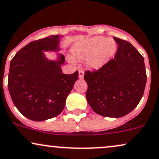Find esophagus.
Wrapping results in <instances>:
<instances>
[{
    "label": "esophagus",
    "instance_id": "34e87169",
    "mask_svg": "<svg viewBox=\"0 0 159 159\" xmlns=\"http://www.w3.org/2000/svg\"><path fill=\"white\" fill-rule=\"evenodd\" d=\"M78 73H79L78 77H79L80 79H83V78H84V70H79Z\"/></svg>",
    "mask_w": 159,
    "mask_h": 159
}]
</instances>
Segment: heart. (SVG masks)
<instances>
[{
    "label": "heart",
    "mask_w": 159,
    "mask_h": 159,
    "mask_svg": "<svg viewBox=\"0 0 159 159\" xmlns=\"http://www.w3.org/2000/svg\"><path fill=\"white\" fill-rule=\"evenodd\" d=\"M116 51V44L113 39L94 37L76 47L73 51L75 57L88 59L92 68L98 69L106 65Z\"/></svg>",
    "instance_id": "heart-1"
}]
</instances>
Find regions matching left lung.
Listing matches in <instances>:
<instances>
[{
  "label": "left lung",
  "instance_id": "obj_1",
  "mask_svg": "<svg viewBox=\"0 0 159 159\" xmlns=\"http://www.w3.org/2000/svg\"><path fill=\"white\" fill-rule=\"evenodd\" d=\"M114 58L99 70L85 71L86 100L99 115L118 118L129 114L143 96L147 82L144 58L130 43L114 37Z\"/></svg>",
  "mask_w": 159,
  "mask_h": 159
}]
</instances>
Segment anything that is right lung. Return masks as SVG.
Returning <instances> with one entry per match:
<instances>
[{"mask_svg":"<svg viewBox=\"0 0 159 159\" xmlns=\"http://www.w3.org/2000/svg\"><path fill=\"white\" fill-rule=\"evenodd\" d=\"M59 35L35 40L21 48L10 62L8 89L20 113L34 121L55 117L61 113L66 99L78 78V71L64 74L57 61L45 58L43 51L59 50Z\"/></svg>","mask_w":159,"mask_h":159,"instance_id":"add662e5","label":"right lung"}]
</instances>
